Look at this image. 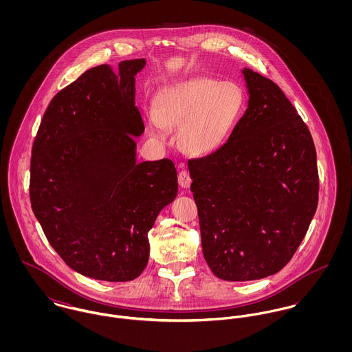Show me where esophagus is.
Returning a JSON list of instances; mask_svg holds the SVG:
<instances>
[{
  "instance_id": "1",
  "label": "esophagus",
  "mask_w": 352,
  "mask_h": 352,
  "mask_svg": "<svg viewBox=\"0 0 352 352\" xmlns=\"http://www.w3.org/2000/svg\"><path fill=\"white\" fill-rule=\"evenodd\" d=\"M191 182H192V179H191V176H190V173L187 170L179 172V184L183 188H188L191 186Z\"/></svg>"
}]
</instances>
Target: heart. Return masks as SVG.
<instances>
[{"instance_id": "b5f03b06", "label": "heart", "mask_w": 352, "mask_h": 352, "mask_svg": "<svg viewBox=\"0 0 352 352\" xmlns=\"http://www.w3.org/2000/svg\"><path fill=\"white\" fill-rule=\"evenodd\" d=\"M244 109V91L234 81L192 77L158 92L148 126L160 138L168 130L180 129V148L191 155H207L228 142Z\"/></svg>"}]
</instances>
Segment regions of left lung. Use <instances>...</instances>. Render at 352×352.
<instances>
[{
	"instance_id": "1",
	"label": "left lung",
	"mask_w": 352,
	"mask_h": 352,
	"mask_svg": "<svg viewBox=\"0 0 352 352\" xmlns=\"http://www.w3.org/2000/svg\"><path fill=\"white\" fill-rule=\"evenodd\" d=\"M248 108L228 142L188 161L203 256L229 282L280 271L298 250L318 203L316 148L282 89L243 69Z\"/></svg>"
}]
</instances>
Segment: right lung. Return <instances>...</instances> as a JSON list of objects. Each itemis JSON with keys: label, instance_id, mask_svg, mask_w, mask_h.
Segmentation results:
<instances>
[{"label": "right lung", "instance_id": "1", "mask_svg": "<svg viewBox=\"0 0 352 352\" xmlns=\"http://www.w3.org/2000/svg\"><path fill=\"white\" fill-rule=\"evenodd\" d=\"M146 59L87 70L58 92L31 157L30 198L51 247L84 276L138 278L149 260L148 233L177 195L175 164L137 162L144 130L135 76Z\"/></svg>", "mask_w": 352, "mask_h": 352}]
</instances>
